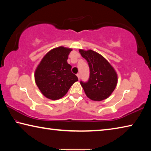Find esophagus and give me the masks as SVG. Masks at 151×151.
<instances>
[{
    "instance_id": "obj_1",
    "label": "esophagus",
    "mask_w": 151,
    "mask_h": 151,
    "mask_svg": "<svg viewBox=\"0 0 151 151\" xmlns=\"http://www.w3.org/2000/svg\"><path fill=\"white\" fill-rule=\"evenodd\" d=\"M76 76H77V77H78V80H79V79H80V75H79V74H77V75H76Z\"/></svg>"
}]
</instances>
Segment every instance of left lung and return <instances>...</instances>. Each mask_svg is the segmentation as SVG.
<instances>
[{
    "label": "left lung",
    "mask_w": 151,
    "mask_h": 151,
    "mask_svg": "<svg viewBox=\"0 0 151 151\" xmlns=\"http://www.w3.org/2000/svg\"><path fill=\"white\" fill-rule=\"evenodd\" d=\"M82 57L88 62L90 76L88 82L81 81L86 95L94 101H101L111 96L115 89L118 76L105 58L93 50L79 49Z\"/></svg>",
    "instance_id": "obj_1"
}]
</instances>
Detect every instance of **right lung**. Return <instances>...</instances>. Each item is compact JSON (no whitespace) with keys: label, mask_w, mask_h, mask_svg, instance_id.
Instances as JSON below:
<instances>
[{"label":"right lung","mask_w":151,"mask_h":151,"mask_svg":"<svg viewBox=\"0 0 151 151\" xmlns=\"http://www.w3.org/2000/svg\"><path fill=\"white\" fill-rule=\"evenodd\" d=\"M72 48L58 47L45 55L37 66L35 80L41 93L51 100H58L67 93L70 86L78 81L71 72L67 63Z\"/></svg>","instance_id":"right-lung-1"}]
</instances>
